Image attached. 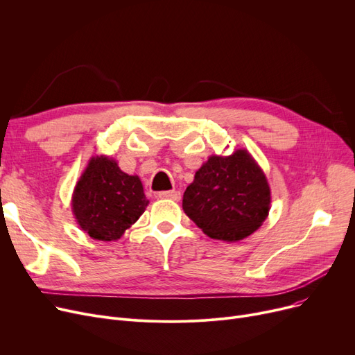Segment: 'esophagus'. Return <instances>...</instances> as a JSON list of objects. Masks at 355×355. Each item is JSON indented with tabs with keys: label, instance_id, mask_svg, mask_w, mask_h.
I'll return each mask as SVG.
<instances>
[{
	"label": "esophagus",
	"instance_id": "obj_1",
	"mask_svg": "<svg viewBox=\"0 0 355 355\" xmlns=\"http://www.w3.org/2000/svg\"><path fill=\"white\" fill-rule=\"evenodd\" d=\"M159 198H166V200H173V201H180L181 200V193L177 190H171V191H161L158 194Z\"/></svg>",
	"mask_w": 355,
	"mask_h": 355
}]
</instances>
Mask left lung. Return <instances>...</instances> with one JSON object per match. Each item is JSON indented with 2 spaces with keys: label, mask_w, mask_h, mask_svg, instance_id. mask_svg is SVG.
Listing matches in <instances>:
<instances>
[{
  "label": "left lung",
  "mask_w": 355,
  "mask_h": 355,
  "mask_svg": "<svg viewBox=\"0 0 355 355\" xmlns=\"http://www.w3.org/2000/svg\"><path fill=\"white\" fill-rule=\"evenodd\" d=\"M270 187L248 149L229 157L211 155L196 171L182 198V210L211 239L239 241L269 216Z\"/></svg>",
  "instance_id": "1"
}]
</instances>
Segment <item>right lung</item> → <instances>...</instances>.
I'll use <instances>...</instances> for the list:
<instances>
[{
	"label": "right lung",
	"instance_id": "right-lung-1",
	"mask_svg": "<svg viewBox=\"0 0 355 355\" xmlns=\"http://www.w3.org/2000/svg\"><path fill=\"white\" fill-rule=\"evenodd\" d=\"M148 204L139 177L123 173L106 155L89 159L71 196V211L79 227L102 241L121 239Z\"/></svg>",
	"mask_w": 355,
	"mask_h": 355
}]
</instances>
